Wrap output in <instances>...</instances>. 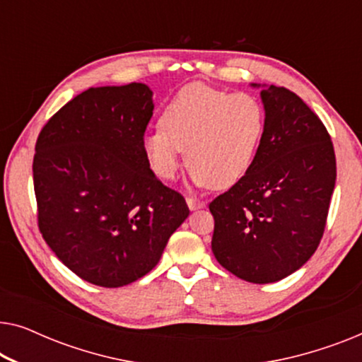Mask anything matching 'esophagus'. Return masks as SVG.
<instances>
[{
  "label": "esophagus",
  "mask_w": 362,
  "mask_h": 362,
  "mask_svg": "<svg viewBox=\"0 0 362 362\" xmlns=\"http://www.w3.org/2000/svg\"><path fill=\"white\" fill-rule=\"evenodd\" d=\"M186 204H187V207H189L191 211H197V209H202V207H206V202L204 201L194 199V197H186Z\"/></svg>",
  "instance_id": "34e87169"
}]
</instances>
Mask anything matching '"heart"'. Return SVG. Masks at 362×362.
<instances>
[{"label": "heart", "instance_id": "1", "mask_svg": "<svg viewBox=\"0 0 362 362\" xmlns=\"http://www.w3.org/2000/svg\"><path fill=\"white\" fill-rule=\"evenodd\" d=\"M160 125L141 140L143 153L158 177L175 180L186 151L192 185L229 189L254 165L265 113L250 93H229L194 82L180 88L166 103Z\"/></svg>", "mask_w": 362, "mask_h": 362}]
</instances>
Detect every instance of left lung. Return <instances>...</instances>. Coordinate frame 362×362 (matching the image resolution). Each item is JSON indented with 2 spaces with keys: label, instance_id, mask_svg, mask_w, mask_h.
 I'll return each instance as SVG.
<instances>
[{
  "label": "left lung",
  "instance_id": "8db88e82",
  "mask_svg": "<svg viewBox=\"0 0 362 362\" xmlns=\"http://www.w3.org/2000/svg\"><path fill=\"white\" fill-rule=\"evenodd\" d=\"M265 130L249 173L209 204L217 262L250 284H274L318 247L336 181L331 138L285 87L260 86Z\"/></svg>",
  "mask_w": 362,
  "mask_h": 362
}]
</instances>
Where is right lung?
<instances>
[{"label": "right lung", "mask_w": 362, "mask_h": 362, "mask_svg": "<svg viewBox=\"0 0 362 362\" xmlns=\"http://www.w3.org/2000/svg\"><path fill=\"white\" fill-rule=\"evenodd\" d=\"M153 108L145 83L92 87L39 133L33 163L39 230L88 284L117 288L141 279L189 216L185 197L163 186L143 153Z\"/></svg>", "instance_id": "right-lung-1"}]
</instances>
